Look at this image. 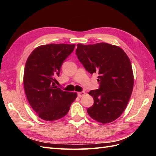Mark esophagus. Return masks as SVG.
<instances>
[{
    "label": "esophagus",
    "instance_id": "34e87169",
    "mask_svg": "<svg viewBox=\"0 0 156 156\" xmlns=\"http://www.w3.org/2000/svg\"><path fill=\"white\" fill-rule=\"evenodd\" d=\"M85 94H86V93H85V92L82 91V92H78V96L79 97H83V96H84Z\"/></svg>",
    "mask_w": 156,
    "mask_h": 156
}]
</instances>
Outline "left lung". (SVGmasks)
I'll return each instance as SVG.
<instances>
[{"label": "left lung", "instance_id": "1", "mask_svg": "<svg viewBox=\"0 0 156 156\" xmlns=\"http://www.w3.org/2000/svg\"><path fill=\"white\" fill-rule=\"evenodd\" d=\"M76 54L89 73L98 74L100 88L88 92L94 105L87 109L88 114L102 124L114 121L125 111L133 91L130 59L121 48L107 43L78 44Z\"/></svg>", "mask_w": 156, "mask_h": 156}]
</instances>
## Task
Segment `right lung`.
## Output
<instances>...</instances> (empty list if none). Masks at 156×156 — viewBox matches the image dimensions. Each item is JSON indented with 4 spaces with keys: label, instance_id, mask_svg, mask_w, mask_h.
Returning a JSON list of instances; mask_svg holds the SVG:
<instances>
[{
    "label": "right lung",
    "instance_id": "right-lung-1",
    "mask_svg": "<svg viewBox=\"0 0 156 156\" xmlns=\"http://www.w3.org/2000/svg\"><path fill=\"white\" fill-rule=\"evenodd\" d=\"M75 44H51L38 46L26 62L23 85L29 103L39 118L53 121L64 117L77 97L76 92L62 90L55 85L63 62Z\"/></svg>",
    "mask_w": 156,
    "mask_h": 156
}]
</instances>
